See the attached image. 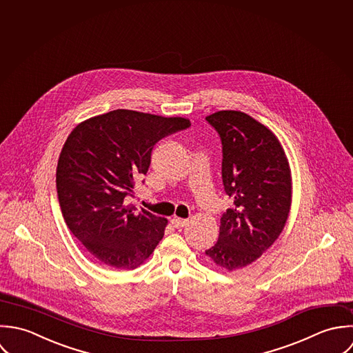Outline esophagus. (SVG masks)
<instances>
[{
	"mask_svg": "<svg viewBox=\"0 0 353 353\" xmlns=\"http://www.w3.org/2000/svg\"><path fill=\"white\" fill-rule=\"evenodd\" d=\"M170 222H172V225H173L174 228H177V229L184 228V226L187 225V219H181V218H173Z\"/></svg>",
	"mask_w": 353,
	"mask_h": 353,
	"instance_id": "1",
	"label": "esophagus"
}]
</instances>
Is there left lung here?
Listing matches in <instances>:
<instances>
[{
  "label": "left lung",
  "instance_id": "left-lung-1",
  "mask_svg": "<svg viewBox=\"0 0 353 353\" xmlns=\"http://www.w3.org/2000/svg\"><path fill=\"white\" fill-rule=\"evenodd\" d=\"M206 120L221 137L222 181L232 201L206 255L233 272L261 258L281 234L292 205L290 166L279 138L247 113L219 110Z\"/></svg>",
  "mask_w": 353,
  "mask_h": 353
}]
</instances>
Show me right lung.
<instances>
[{
  "label": "right lung",
  "mask_w": 353,
  "mask_h": 353,
  "mask_svg": "<svg viewBox=\"0 0 353 353\" xmlns=\"http://www.w3.org/2000/svg\"><path fill=\"white\" fill-rule=\"evenodd\" d=\"M190 125L184 117L117 109L81 121L67 138L56 173L60 208L72 234L101 265L138 269L162 240L168 219L135 212L125 196L147 173L154 144Z\"/></svg>",
  "instance_id": "add662e5"
}]
</instances>
